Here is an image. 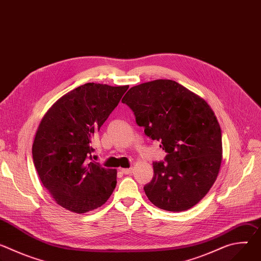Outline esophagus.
Wrapping results in <instances>:
<instances>
[{"mask_svg": "<svg viewBox=\"0 0 261 261\" xmlns=\"http://www.w3.org/2000/svg\"><path fill=\"white\" fill-rule=\"evenodd\" d=\"M121 171H122V173H124V174H131L132 171H133V169H132V168H122Z\"/></svg>", "mask_w": 261, "mask_h": 261, "instance_id": "34e87169", "label": "esophagus"}]
</instances>
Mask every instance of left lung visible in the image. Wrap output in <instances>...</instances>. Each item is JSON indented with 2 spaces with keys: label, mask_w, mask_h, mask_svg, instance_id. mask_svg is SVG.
I'll return each instance as SVG.
<instances>
[{
  "label": "left lung",
  "mask_w": 261,
  "mask_h": 261,
  "mask_svg": "<svg viewBox=\"0 0 261 261\" xmlns=\"http://www.w3.org/2000/svg\"><path fill=\"white\" fill-rule=\"evenodd\" d=\"M122 102L167 153V163H153V179L143 188L148 200L169 212L197 204L213 187L222 162L221 128L211 106L170 80L132 87Z\"/></svg>",
  "instance_id": "obj_1"
}]
</instances>
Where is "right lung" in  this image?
<instances>
[{
  "label": "right lung",
  "mask_w": 261,
  "mask_h": 261,
  "mask_svg": "<svg viewBox=\"0 0 261 261\" xmlns=\"http://www.w3.org/2000/svg\"><path fill=\"white\" fill-rule=\"evenodd\" d=\"M129 86L85 84L62 96L42 118L32 146L37 172L62 207L84 214L103 205L117 169L92 160V140Z\"/></svg>",
  "instance_id": "obj_1"
}]
</instances>
